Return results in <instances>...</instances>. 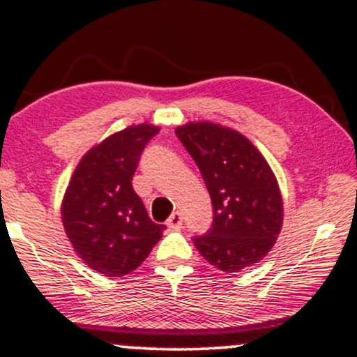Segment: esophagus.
<instances>
[{"instance_id":"esophagus-1","label":"esophagus","mask_w":357,"mask_h":357,"mask_svg":"<svg viewBox=\"0 0 357 357\" xmlns=\"http://www.w3.org/2000/svg\"><path fill=\"white\" fill-rule=\"evenodd\" d=\"M166 225L169 227L171 230H179V229H181V227H183V217H181V213H179V211H172L171 217L167 218Z\"/></svg>"}]
</instances>
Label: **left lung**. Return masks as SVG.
I'll use <instances>...</instances> for the list:
<instances>
[{
	"label": "left lung",
	"instance_id": "left-lung-1",
	"mask_svg": "<svg viewBox=\"0 0 357 357\" xmlns=\"http://www.w3.org/2000/svg\"><path fill=\"white\" fill-rule=\"evenodd\" d=\"M176 135L203 176L213 223L193 237L215 268L237 273L259 262L281 232L283 199L271 167L249 139L210 121L186 123Z\"/></svg>",
	"mask_w": 357,
	"mask_h": 357
}]
</instances>
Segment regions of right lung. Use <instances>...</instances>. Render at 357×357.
Segmentation results:
<instances>
[{"label": "right lung", "instance_id": "right-lung-1", "mask_svg": "<svg viewBox=\"0 0 357 357\" xmlns=\"http://www.w3.org/2000/svg\"><path fill=\"white\" fill-rule=\"evenodd\" d=\"M159 132L132 125L86 152L62 199V223L77 256L105 276L139 268L162 237L132 188L140 154Z\"/></svg>", "mask_w": 357, "mask_h": 357}]
</instances>
